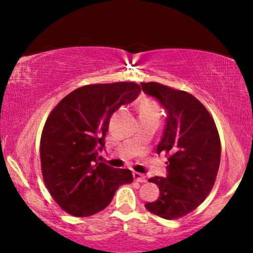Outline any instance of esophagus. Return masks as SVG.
<instances>
[{
	"label": "esophagus",
	"mask_w": 253,
	"mask_h": 253,
	"mask_svg": "<svg viewBox=\"0 0 253 253\" xmlns=\"http://www.w3.org/2000/svg\"><path fill=\"white\" fill-rule=\"evenodd\" d=\"M133 178H134V181L140 182V183H145L147 181L146 176H145L144 174H140V172H138V171H133Z\"/></svg>",
	"instance_id": "esophagus-1"
}]
</instances>
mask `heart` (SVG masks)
Returning a JSON list of instances; mask_svg holds the SVG:
<instances>
[{"label": "heart", "instance_id": "obj_1", "mask_svg": "<svg viewBox=\"0 0 253 253\" xmlns=\"http://www.w3.org/2000/svg\"><path fill=\"white\" fill-rule=\"evenodd\" d=\"M139 113H140V115L159 117L157 108H155V106L150 101H145V102L141 103L140 108H139Z\"/></svg>", "mask_w": 253, "mask_h": 253}]
</instances>
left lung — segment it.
Wrapping results in <instances>:
<instances>
[{
  "instance_id": "left-lung-1",
  "label": "left lung",
  "mask_w": 253,
  "mask_h": 253,
  "mask_svg": "<svg viewBox=\"0 0 253 253\" xmlns=\"http://www.w3.org/2000/svg\"><path fill=\"white\" fill-rule=\"evenodd\" d=\"M140 84L167 112L157 152L169 155L167 176L148 179L159 186L160 196L145 207L166 220L178 219L196 210L213 188L221 158L219 132L209 110L192 94L155 82Z\"/></svg>"
}]
</instances>
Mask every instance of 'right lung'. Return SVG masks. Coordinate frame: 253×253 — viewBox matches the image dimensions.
Listing matches in <instances>:
<instances>
[{
  "instance_id": "obj_1",
  "label": "right lung",
  "mask_w": 253,
  "mask_h": 253,
  "mask_svg": "<svg viewBox=\"0 0 253 253\" xmlns=\"http://www.w3.org/2000/svg\"><path fill=\"white\" fill-rule=\"evenodd\" d=\"M132 82L82 86L57 103L44 123L40 160L48 191L65 212L89 216L105 210L120 185L132 183L129 169L96 161L109 120L139 95Z\"/></svg>"
}]
</instances>
